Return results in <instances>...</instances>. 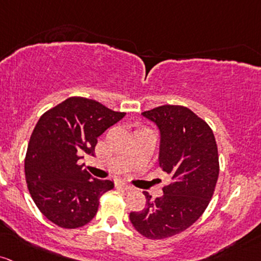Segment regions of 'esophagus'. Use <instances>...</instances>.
<instances>
[{
  "instance_id": "esophagus-1",
  "label": "esophagus",
  "mask_w": 261,
  "mask_h": 261,
  "mask_svg": "<svg viewBox=\"0 0 261 261\" xmlns=\"http://www.w3.org/2000/svg\"><path fill=\"white\" fill-rule=\"evenodd\" d=\"M116 186H117V187L122 188V190H125V191H131V190H133V187H131V186L126 185V183H125V182H122V181L116 182Z\"/></svg>"
}]
</instances>
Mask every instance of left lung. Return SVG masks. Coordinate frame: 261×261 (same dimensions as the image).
Listing matches in <instances>:
<instances>
[{"label":"left lung","instance_id":"obj_1","mask_svg":"<svg viewBox=\"0 0 261 261\" xmlns=\"http://www.w3.org/2000/svg\"><path fill=\"white\" fill-rule=\"evenodd\" d=\"M161 135L159 165L171 176L163 196L131 212L130 220L141 236L165 239L190 228L210 204L219 174L216 139L210 125L181 105H162L142 113Z\"/></svg>","mask_w":261,"mask_h":261}]
</instances>
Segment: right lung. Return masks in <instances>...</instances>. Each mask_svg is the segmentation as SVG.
<instances>
[{
  "instance_id": "add662e5",
  "label": "right lung",
  "mask_w": 261,
  "mask_h": 261,
  "mask_svg": "<svg viewBox=\"0 0 261 261\" xmlns=\"http://www.w3.org/2000/svg\"><path fill=\"white\" fill-rule=\"evenodd\" d=\"M125 116L95 100L71 96L45 111L37 122L24 160L31 197L43 216L74 229L95 217L100 197L113 190L109 179L94 178L79 160L94 154L98 137Z\"/></svg>"
}]
</instances>
